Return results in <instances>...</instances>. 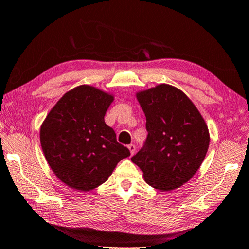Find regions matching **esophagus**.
I'll return each instance as SVG.
<instances>
[{"label": "esophagus", "mask_w": 249, "mask_h": 249, "mask_svg": "<svg viewBox=\"0 0 249 249\" xmlns=\"http://www.w3.org/2000/svg\"><path fill=\"white\" fill-rule=\"evenodd\" d=\"M128 148H129V150H130V154L131 155H133V154L136 153V146L133 145V143H131V145H129Z\"/></svg>", "instance_id": "esophagus-1"}]
</instances>
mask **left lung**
Returning a JSON list of instances; mask_svg holds the SVG:
<instances>
[{"mask_svg":"<svg viewBox=\"0 0 249 249\" xmlns=\"http://www.w3.org/2000/svg\"><path fill=\"white\" fill-rule=\"evenodd\" d=\"M148 132L131 160L150 186L178 189L196 174L209 148L210 137L199 110L181 89L160 84L137 93Z\"/></svg>","mask_w":249,"mask_h":249,"instance_id":"8db88e82","label":"left lung"}]
</instances>
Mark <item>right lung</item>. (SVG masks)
Segmentation results:
<instances>
[{
	"label": "right lung",
	"instance_id": "obj_1",
	"mask_svg": "<svg viewBox=\"0 0 249 249\" xmlns=\"http://www.w3.org/2000/svg\"><path fill=\"white\" fill-rule=\"evenodd\" d=\"M113 96L89 85L77 86L50 110L40 128L45 157L71 189L89 191L109 178L130 151L104 122Z\"/></svg>",
	"mask_w": 249,
	"mask_h": 249
}]
</instances>
